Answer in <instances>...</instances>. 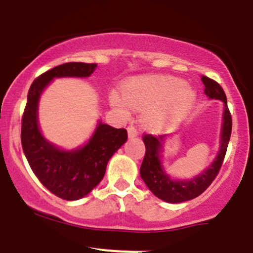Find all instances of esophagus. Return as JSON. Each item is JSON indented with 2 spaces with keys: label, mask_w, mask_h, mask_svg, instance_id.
Masks as SVG:
<instances>
[{
  "label": "esophagus",
  "mask_w": 253,
  "mask_h": 253,
  "mask_svg": "<svg viewBox=\"0 0 253 253\" xmlns=\"http://www.w3.org/2000/svg\"><path fill=\"white\" fill-rule=\"evenodd\" d=\"M127 130H128V135L129 136H136L138 135V129H136L135 126H133V125H130V126H128V128H127Z\"/></svg>",
  "instance_id": "1"
}]
</instances>
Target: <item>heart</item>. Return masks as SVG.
<instances>
[{
	"mask_svg": "<svg viewBox=\"0 0 253 253\" xmlns=\"http://www.w3.org/2000/svg\"><path fill=\"white\" fill-rule=\"evenodd\" d=\"M123 96L113 92L112 104L120 112L127 108L147 110L145 123L153 129L169 126L187 112L194 101V91L178 78L151 76L129 81L123 86Z\"/></svg>",
	"mask_w": 253,
	"mask_h": 253,
	"instance_id": "1",
	"label": "heart"
}]
</instances>
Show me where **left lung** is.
<instances>
[{
    "instance_id": "8db88e82",
    "label": "left lung",
    "mask_w": 253,
    "mask_h": 253,
    "mask_svg": "<svg viewBox=\"0 0 253 253\" xmlns=\"http://www.w3.org/2000/svg\"><path fill=\"white\" fill-rule=\"evenodd\" d=\"M202 83L205 84V94L210 98L221 100L225 104L223 110V125L221 132V146H220L219 155L214 163L203 171L200 176L190 181H172L167 173L164 172L161 165V156L159 152L162 150L164 135L155 136L152 134H144L143 140L146 147L143 163L140 167V176L147 185V188L152 191L158 199L165 202L178 203L188 200L195 199L207 189L215 179L223 163L226 151H227L228 141L232 132V117L227 107V98L219 83L210 77L202 76Z\"/></svg>"
}]
</instances>
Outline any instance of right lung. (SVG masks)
<instances>
[{
  "mask_svg": "<svg viewBox=\"0 0 253 253\" xmlns=\"http://www.w3.org/2000/svg\"><path fill=\"white\" fill-rule=\"evenodd\" d=\"M96 64L65 63L43 72L28 90L21 120V144L31 169L52 194L68 201L82 199L103 178L110 157L127 140V130L98 124L94 135L82 149L62 151L46 141L38 127V101L54 77H88Z\"/></svg>",
  "mask_w": 253,
  "mask_h": 253,
  "instance_id": "right-lung-1",
  "label": "right lung"
}]
</instances>
